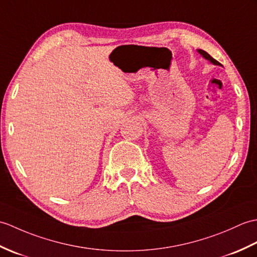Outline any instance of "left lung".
<instances>
[{"mask_svg":"<svg viewBox=\"0 0 257 257\" xmlns=\"http://www.w3.org/2000/svg\"><path fill=\"white\" fill-rule=\"evenodd\" d=\"M197 51H198V53L200 54V55L203 57L204 59L209 60V61L211 62V64H213V65H215V66H221V64H220L219 61H216L215 59H213L212 57H211L208 53H206V51H204V50H202V49H197Z\"/></svg>","mask_w":257,"mask_h":257,"instance_id":"1","label":"left lung"}]
</instances>
